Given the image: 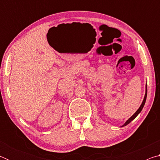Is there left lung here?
<instances>
[{
	"mask_svg": "<svg viewBox=\"0 0 160 160\" xmlns=\"http://www.w3.org/2000/svg\"><path fill=\"white\" fill-rule=\"evenodd\" d=\"M147 86H146V92H145V97H144V99H143V101H142V104H141V105H140V107H139V109H138L137 111H136V112H135L133 115H132L131 118H130L128 121H126V122L123 124V125L122 126H126V125H128V124L131 122V121H132L133 120V119L136 117V116L139 114L140 113V112H141L142 111V108H143V107H144V105H145V101H146V98H147Z\"/></svg>",
	"mask_w": 160,
	"mask_h": 160,
	"instance_id": "obj_1",
	"label": "left lung"
}]
</instances>
